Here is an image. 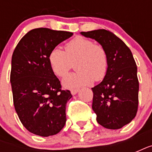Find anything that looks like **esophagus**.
<instances>
[{
	"mask_svg": "<svg viewBox=\"0 0 152 152\" xmlns=\"http://www.w3.org/2000/svg\"><path fill=\"white\" fill-rule=\"evenodd\" d=\"M78 91H79L78 89H75V90H71V94L72 95H76L77 93H78Z\"/></svg>",
	"mask_w": 152,
	"mask_h": 152,
	"instance_id": "obj_1",
	"label": "esophagus"
}]
</instances>
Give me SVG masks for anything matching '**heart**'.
I'll return each instance as SVG.
<instances>
[{"mask_svg":"<svg viewBox=\"0 0 152 152\" xmlns=\"http://www.w3.org/2000/svg\"><path fill=\"white\" fill-rule=\"evenodd\" d=\"M77 62L79 72L69 74L63 79L62 85L68 89H78L92 84L94 80H101L108 70L109 58L103 46L90 39L78 36L69 42L65 52L58 47L53 49L49 55V62L55 75L63 77Z\"/></svg>","mask_w":152,"mask_h":152,"instance_id":"obj_1","label":"heart"}]
</instances>
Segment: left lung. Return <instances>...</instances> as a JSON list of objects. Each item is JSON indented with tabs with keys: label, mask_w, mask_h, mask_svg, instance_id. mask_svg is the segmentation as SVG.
<instances>
[{
	"label": "left lung",
	"mask_w": 152,
	"mask_h": 152,
	"mask_svg": "<svg viewBox=\"0 0 152 152\" xmlns=\"http://www.w3.org/2000/svg\"><path fill=\"white\" fill-rule=\"evenodd\" d=\"M80 34L95 39L108 55L106 75L99 84L91 88L96 120L106 129H121L132 121L138 109L139 81L132 52L110 31L99 29Z\"/></svg>",
	"instance_id": "obj_1"
}]
</instances>
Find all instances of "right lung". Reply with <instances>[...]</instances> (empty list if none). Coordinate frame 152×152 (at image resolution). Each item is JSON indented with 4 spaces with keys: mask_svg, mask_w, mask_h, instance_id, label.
I'll use <instances>...</instances> for the list:
<instances>
[{
    "mask_svg": "<svg viewBox=\"0 0 152 152\" xmlns=\"http://www.w3.org/2000/svg\"><path fill=\"white\" fill-rule=\"evenodd\" d=\"M72 32L36 28L19 42L12 57L10 82L15 110L23 126L40 137L58 133L65 125V107L72 95L61 90L49 62L53 49Z\"/></svg>",
    "mask_w": 152,
    "mask_h": 152,
    "instance_id": "add662e5",
    "label": "right lung"
}]
</instances>
